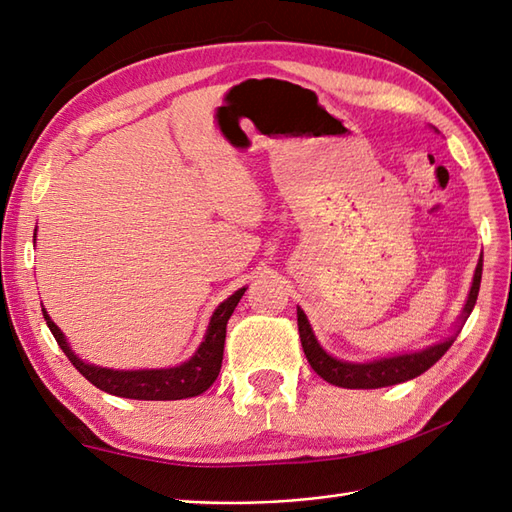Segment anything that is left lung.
I'll use <instances>...</instances> for the list:
<instances>
[{"mask_svg":"<svg viewBox=\"0 0 512 512\" xmlns=\"http://www.w3.org/2000/svg\"><path fill=\"white\" fill-rule=\"evenodd\" d=\"M480 281H482V259L478 261V268H475L473 275V285L469 292V299L465 305V314L462 318H467L473 310L475 301H478V292H480ZM296 320H299V336L301 344L305 351V358L310 362L314 371L325 379V382L340 386V388H384V386H395L401 382H408V379L419 377L425 373L427 368L434 366L438 360L443 358L447 349L454 344L456 338H449L445 342H438L434 347L425 349L421 353H410V355H397V358H386V360H377V362H366V364H351V362H340L336 358H331L320 347L314 331L307 323V316L299 307L296 310Z\"/></svg>","mask_w":512,"mask_h":512,"instance_id":"left-lung-1","label":"left lung"}]
</instances>
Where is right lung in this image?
<instances>
[{"label":"right lung","instance_id":"obj_1","mask_svg":"<svg viewBox=\"0 0 512 512\" xmlns=\"http://www.w3.org/2000/svg\"><path fill=\"white\" fill-rule=\"evenodd\" d=\"M37 237V233H34ZM246 288L237 290L227 301L218 305L213 312L211 323L207 329V336L202 340L198 351L192 360H187L181 366L174 368H159V371H111V368L91 366L78 360L71 353L69 344L65 342L63 331L58 329L52 318L43 310V318L47 327H50L52 336L56 338L58 347L69 358V362L78 368V373L89 379V382L109 395L126 397V399H141V401H174V399H187L196 397L205 392L220 373L222 366V353H224V338H227V323L233 310L240 303Z\"/></svg>","mask_w":512,"mask_h":512}]
</instances>
